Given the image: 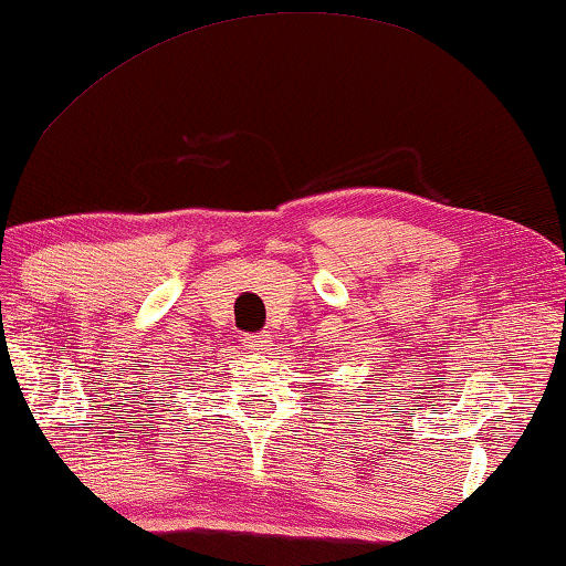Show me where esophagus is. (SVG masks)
<instances>
[{"mask_svg": "<svg viewBox=\"0 0 566 566\" xmlns=\"http://www.w3.org/2000/svg\"><path fill=\"white\" fill-rule=\"evenodd\" d=\"M242 344H245V349H250V352H265L268 346H271V336H268L265 332L263 334H248L245 338H242Z\"/></svg>", "mask_w": 566, "mask_h": 566, "instance_id": "obj_1", "label": "esophagus"}]
</instances>
